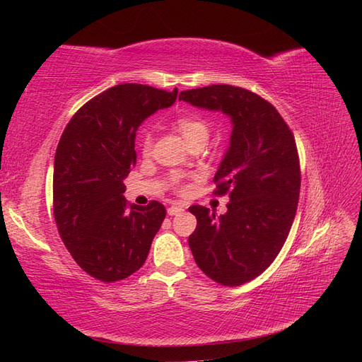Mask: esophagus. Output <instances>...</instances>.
I'll list each match as a JSON object with an SVG mask.
<instances>
[{"mask_svg":"<svg viewBox=\"0 0 362 362\" xmlns=\"http://www.w3.org/2000/svg\"><path fill=\"white\" fill-rule=\"evenodd\" d=\"M184 211V206L181 205V204H173V205H170L169 208H168V214L169 216H177V214H181Z\"/></svg>","mask_w":362,"mask_h":362,"instance_id":"esophagus-1","label":"esophagus"}]
</instances>
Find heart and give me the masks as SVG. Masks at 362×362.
Returning <instances> with one entry per match:
<instances>
[{
  "label": "heart",
  "instance_id": "obj_1",
  "mask_svg": "<svg viewBox=\"0 0 362 362\" xmlns=\"http://www.w3.org/2000/svg\"><path fill=\"white\" fill-rule=\"evenodd\" d=\"M175 125H177L178 131L181 133V136L185 139V141L192 146L194 144H201L204 145L205 141L210 137V122L199 115V113H184L181 116L177 117L175 120ZM141 152L144 156H149L151 149H152V134L151 133H145L141 136ZM172 184L177 185V190L184 193L187 192V185L185 184H180V177H172Z\"/></svg>",
  "mask_w": 362,
  "mask_h": 362
}]
</instances>
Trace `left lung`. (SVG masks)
Returning <instances> with one entry per match:
<instances>
[{
    "label": "left lung",
    "instance_id": "8db88e82",
    "mask_svg": "<svg viewBox=\"0 0 362 362\" xmlns=\"http://www.w3.org/2000/svg\"><path fill=\"white\" fill-rule=\"evenodd\" d=\"M180 100L231 116V145L213 181L229 194L228 211L189 210L196 229L189 246L208 278L237 287L264 272L286 243L298 210L300 163L290 127L264 98L243 87L213 84L182 90Z\"/></svg>",
    "mask_w": 362,
    "mask_h": 362
}]
</instances>
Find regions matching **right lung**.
<instances>
[{
    "mask_svg": "<svg viewBox=\"0 0 362 362\" xmlns=\"http://www.w3.org/2000/svg\"><path fill=\"white\" fill-rule=\"evenodd\" d=\"M178 89L125 83L87 101L64 128L54 158L52 210L62 242L87 275L128 278L145 264L166 217L157 201L131 205L124 180L136 166V131Z\"/></svg>",
    "mask_w": 362,
    "mask_h": 362,
    "instance_id": "obj_1",
    "label": "right lung"
}]
</instances>
